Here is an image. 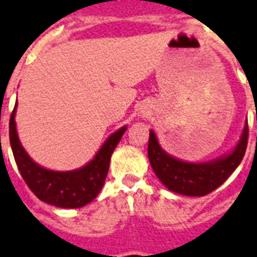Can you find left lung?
Segmentation results:
<instances>
[{"instance_id": "left-lung-1", "label": "left lung", "mask_w": 257, "mask_h": 257, "mask_svg": "<svg viewBox=\"0 0 257 257\" xmlns=\"http://www.w3.org/2000/svg\"><path fill=\"white\" fill-rule=\"evenodd\" d=\"M248 143V123L236 147L223 158L210 163H186L162 150L154 131H150L148 159L159 180L169 190L182 196L202 197L219 188L243 160Z\"/></svg>"}]
</instances>
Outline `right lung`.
Instances as JSON below:
<instances>
[{
  "label": "right lung",
  "instance_id": "obj_1",
  "mask_svg": "<svg viewBox=\"0 0 257 257\" xmlns=\"http://www.w3.org/2000/svg\"><path fill=\"white\" fill-rule=\"evenodd\" d=\"M16 109L9 123V137L13 155L23 180L30 190L46 203L64 209H76L92 202L105 184L110 158L127 127H122L103 143L92 162L76 171L55 172L46 169L31 160L18 139L16 128Z\"/></svg>",
  "mask_w": 257,
  "mask_h": 257
}]
</instances>
